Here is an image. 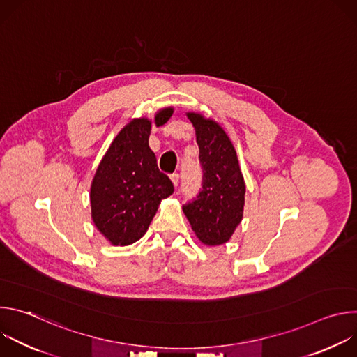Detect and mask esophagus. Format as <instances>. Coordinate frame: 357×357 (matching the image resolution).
Instances as JSON below:
<instances>
[{
	"instance_id": "obj_1",
	"label": "esophagus",
	"mask_w": 357,
	"mask_h": 357,
	"mask_svg": "<svg viewBox=\"0 0 357 357\" xmlns=\"http://www.w3.org/2000/svg\"><path fill=\"white\" fill-rule=\"evenodd\" d=\"M171 181H172L174 186L176 188V186L179 185V175H178V174H174V175H171Z\"/></svg>"
}]
</instances>
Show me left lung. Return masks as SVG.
<instances>
[{"mask_svg": "<svg viewBox=\"0 0 357 357\" xmlns=\"http://www.w3.org/2000/svg\"><path fill=\"white\" fill-rule=\"evenodd\" d=\"M195 127L203 186L197 197L183 206L196 237L205 245L227 243L243 219L245 183L234 145L213 119L188 112Z\"/></svg>", "mask_w": 357, "mask_h": 357, "instance_id": "left-lung-1", "label": "left lung"}]
</instances>
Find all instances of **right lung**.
Wrapping results in <instances>:
<instances>
[{"label":"right lung","mask_w":357,"mask_h":357,"mask_svg":"<svg viewBox=\"0 0 357 357\" xmlns=\"http://www.w3.org/2000/svg\"><path fill=\"white\" fill-rule=\"evenodd\" d=\"M174 107L155 113L154 120L132 119L116 135L101 158L90 186L91 220L113 245L139 240L154 219L161 200L174 193L171 179L160 172L148 145L152 124L164 126Z\"/></svg>","instance_id":"add662e5"}]
</instances>
